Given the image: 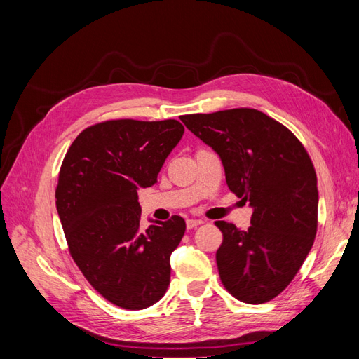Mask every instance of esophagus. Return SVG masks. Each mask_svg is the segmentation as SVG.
<instances>
[{"instance_id":"34e87169","label":"esophagus","mask_w":359,"mask_h":359,"mask_svg":"<svg viewBox=\"0 0 359 359\" xmlns=\"http://www.w3.org/2000/svg\"><path fill=\"white\" fill-rule=\"evenodd\" d=\"M203 222L202 220H193V219H190V220H187L186 222V224H187V229H193V227H198L199 224H202Z\"/></svg>"}]
</instances>
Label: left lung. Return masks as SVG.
Returning <instances> with one entry per match:
<instances>
[{
	"mask_svg": "<svg viewBox=\"0 0 359 359\" xmlns=\"http://www.w3.org/2000/svg\"><path fill=\"white\" fill-rule=\"evenodd\" d=\"M220 157L227 187L247 201L252 226L223 232L217 266L224 287L247 304L276 298L297 276L318 229V178L306 148L264 112L240 107L181 118Z\"/></svg>",
	"mask_w": 359,
	"mask_h": 359,
	"instance_id": "1",
	"label": "left lung"
}]
</instances>
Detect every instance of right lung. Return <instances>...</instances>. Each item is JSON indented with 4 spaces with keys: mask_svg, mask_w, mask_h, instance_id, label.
I'll list each match as a JSON object with an SVG mask.
<instances>
[{
    "mask_svg": "<svg viewBox=\"0 0 359 359\" xmlns=\"http://www.w3.org/2000/svg\"><path fill=\"white\" fill-rule=\"evenodd\" d=\"M177 119H114L85 128L61 165L57 211L70 255L91 286L127 310L151 307L170 281V255L186 222L149 219L140 226L137 190L154 186L178 145Z\"/></svg>",
    "mask_w": 359,
    "mask_h": 359,
    "instance_id": "right-lung-1",
    "label": "right lung"
}]
</instances>
